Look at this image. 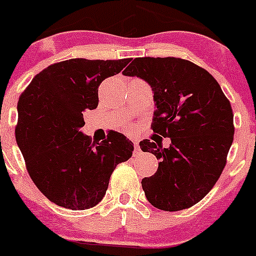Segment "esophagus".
I'll return each instance as SVG.
<instances>
[{"mask_svg":"<svg viewBox=\"0 0 256 256\" xmlns=\"http://www.w3.org/2000/svg\"><path fill=\"white\" fill-rule=\"evenodd\" d=\"M133 144H134V156H137L140 153V142L137 140H133Z\"/></svg>","mask_w":256,"mask_h":256,"instance_id":"34e87169","label":"esophagus"}]
</instances>
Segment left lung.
Instances as JSON below:
<instances>
[{"label": "left lung", "instance_id": "left-lung-1", "mask_svg": "<svg viewBox=\"0 0 256 256\" xmlns=\"http://www.w3.org/2000/svg\"><path fill=\"white\" fill-rule=\"evenodd\" d=\"M150 85L153 132L171 144L143 140V152L160 160L153 176L142 180L146 197L164 211L188 208L220 177L234 140V114L218 82L202 68L178 58H136L123 72Z\"/></svg>", "mask_w": 256, "mask_h": 256}]
</instances>
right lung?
<instances>
[{
    "mask_svg": "<svg viewBox=\"0 0 256 256\" xmlns=\"http://www.w3.org/2000/svg\"><path fill=\"white\" fill-rule=\"evenodd\" d=\"M130 59H70L38 72L17 103L16 142L38 190L62 208L86 210L103 200L116 164L130 160L133 143L109 132L92 143L82 132V112L98 106V88Z\"/></svg>",
    "mask_w": 256,
    "mask_h": 256,
    "instance_id": "right-lung-1",
    "label": "right lung"
}]
</instances>
